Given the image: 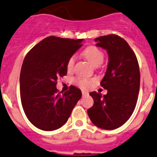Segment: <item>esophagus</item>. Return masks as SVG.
I'll return each instance as SVG.
<instances>
[{"label": "esophagus", "mask_w": 157, "mask_h": 157, "mask_svg": "<svg viewBox=\"0 0 157 157\" xmlns=\"http://www.w3.org/2000/svg\"><path fill=\"white\" fill-rule=\"evenodd\" d=\"M82 95H87L88 94V92H86V91H84V90H82Z\"/></svg>", "instance_id": "esophagus-1"}]
</instances>
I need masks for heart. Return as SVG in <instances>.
Returning a JSON list of instances; mask_svg holds the SVG:
<instances>
[{"mask_svg":"<svg viewBox=\"0 0 157 157\" xmlns=\"http://www.w3.org/2000/svg\"><path fill=\"white\" fill-rule=\"evenodd\" d=\"M83 56L94 67H98L101 65L104 59V54L99 48L94 46L88 47L83 51ZM75 63V56H71L67 63V68L68 71H72ZM93 79H87V78H78L76 80V83L80 87L86 89L90 87L94 83Z\"/></svg>","mask_w":157,"mask_h":157,"instance_id":"1","label":"heart"}]
</instances>
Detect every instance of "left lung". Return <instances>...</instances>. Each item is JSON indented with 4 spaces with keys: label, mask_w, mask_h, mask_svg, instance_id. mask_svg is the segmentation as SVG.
Returning a JSON list of instances; mask_svg holds the SVG:
<instances>
[{
    "label": "left lung",
    "mask_w": 157,
    "mask_h": 157,
    "mask_svg": "<svg viewBox=\"0 0 157 157\" xmlns=\"http://www.w3.org/2000/svg\"><path fill=\"white\" fill-rule=\"evenodd\" d=\"M96 46L107 51L109 63L101 86L107 90L101 95L90 92L93 106L87 113L93 124L102 129L121 127L131 117L140 90V69L137 59L128 43L117 35L94 39Z\"/></svg>",
    "instance_id": "1"
}]
</instances>
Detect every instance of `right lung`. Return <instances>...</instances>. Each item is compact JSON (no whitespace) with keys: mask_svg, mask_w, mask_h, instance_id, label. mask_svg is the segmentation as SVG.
Masks as SVG:
<instances>
[{"mask_svg":"<svg viewBox=\"0 0 157 157\" xmlns=\"http://www.w3.org/2000/svg\"><path fill=\"white\" fill-rule=\"evenodd\" d=\"M82 41L48 36L25 56L20 76L21 103L28 119L36 128L52 131L62 127L81 98L78 88L71 86L61 94L56 84L67 75L68 59L81 48Z\"/></svg>","mask_w":157,"mask_h":157,"instance_id":"obj_1","label":"right lung"}]
</instances>
